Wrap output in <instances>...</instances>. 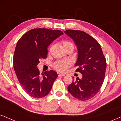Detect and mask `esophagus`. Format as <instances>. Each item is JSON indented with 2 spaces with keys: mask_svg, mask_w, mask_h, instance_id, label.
Instances as JSON below:
<instances>
[{
  "mask_svg": "<svg viewBox=\"0 0 121 121\" xmlns=\"http://www.w3.org/2000/svg\"><path fill=\"white\" fill-rule=\"evenodd\" d=\"M58 76H64L65 75H64L63 74H61V73H58Z\"/></svg>",
  "mask_w": 121,
  "mask_h": 121,
  "instance_id": "1",
  "label": "esophagus"
}]
</instances>
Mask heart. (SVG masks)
Here are the masks:
<instances>
[{
    "instance_id": "heart-1",
    "label": "heart",
    "mask_w": 121,
    "mask_h": 121,
    "mask_svg": "<svg viewBox=\"0 0 121 121\" xmlns=\"http://www.w3.org/2000/svg\"><path fill=\"white\" fill-rule=\"evenodd\" d=\"M62 44H63L64 48L65 49V50L70 48H74L72 43L69 41H67V40L63 41ZM71 65H72V63L69 60H60L55 62L53 64V67L55 69L59 71V72H65L68 68L69 67H71Z\"/></svg>"
}]
</instances>
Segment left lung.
Segmentation results:
<instances>
[{"instance_id": "1", "label": "left lung", "mask_w": 121, "mask_h": 121, "mask_svg": "<svg viewBox=\"0 0 121 121\" xmlns=\"http://www.w3.org/2000/svg\"><path fill=\"white\" fill-rule=\"evenodd\" d=\"M72 38L78 50L75 66L76 72L82 74L77 77L68 86L73 96L81 101L93 98L102 87L107 67L106 59L99 43L89 34L82 31L67 30L65 31Z\"/></svg>"}]
</instances>
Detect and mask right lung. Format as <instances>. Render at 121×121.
Returning a JSON list of instances; mask_svg holds the SVG:
<instances>
[{
    "mask_svg": "<svg viewBox=\"0 0 121 121\" xmlns=\"http://www.w3.org/2000/svg\"><path fill=\"white\" fill-rule=\"evenodd\" d=\"M63 34L60 30L35 29L25 33L18 41L13 67L21 85L32 98L39 99L48 94L58 77L53 70L41 75L37 65L40 59L47 58L49 45Z\"/></svg>",
    "mask_w": 121,
    "mask_h": 121,
    "instance_id": "obj_1",
    "label": "right lung"
}]
</instances>
